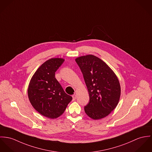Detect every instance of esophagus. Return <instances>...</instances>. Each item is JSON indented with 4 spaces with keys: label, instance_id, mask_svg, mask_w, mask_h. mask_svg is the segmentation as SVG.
<instances>
[{
    "label": "esophagus",
    "instance_id": "1",
    "mask_svg": "<svg viewBox=\"0 0 152 152\" xmlns=\"http://www.w3.org/2000/svg\"><path fill=\"white\" fill-rule=\"evenodd\" d=\"M72 97H73V101H75L76 100V94H73L72 96Z\"/></svg>",
    "mask_w": 152,
    "mask_h": 152
}]
</instances>
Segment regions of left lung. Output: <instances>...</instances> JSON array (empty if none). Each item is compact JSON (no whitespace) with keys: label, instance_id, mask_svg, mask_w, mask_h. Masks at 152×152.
<instances>
[{"label":"left lung","instance_id":"obj_1","mask_svg":"<svg viewBox=\"0 0 152 152\" xmlns=\"http://www.w3.org/2000/svg\"><path fill=\"white\" fill-rule=\"evenodd\" d=\"M83 75L89 93L86 114L93 119L104 118L113 111L121 96L118 78L113 70L98 57L88 55L75 59Z\"/></svg>","mask_w":152,"mask_h":152}]
</instances>
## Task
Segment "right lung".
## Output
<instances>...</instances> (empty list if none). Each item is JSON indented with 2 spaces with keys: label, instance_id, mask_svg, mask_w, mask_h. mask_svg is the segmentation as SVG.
Segmentation results:
<instances>
[{
  "label": "right lung",
  "instance_id": "obj_1",
  "mask_svg": "<svg viewBox=\"0 0 152 152\" xmlns=\"http://www.w3.org/2000/svg\"><path fill=\"white\" fill-rule=\"evenodd\" d=\"M64 61L51 58L45 62L35 72L28 86V96L31 105L47 118L59 117L72 100L55 77L56 71Z\"/></svg>",
  "mask_w": 152,
  "mask_h": 152
}]
</instances>
